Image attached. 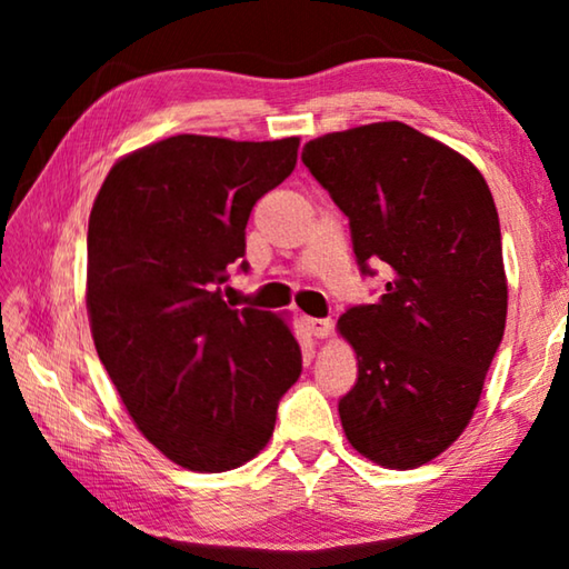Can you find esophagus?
<instances>
[{"mask_svg":"<svg viewBox=\"0 0 569 569\" xmlns=\"http://www.w3.org/2000/svg\"><path fill=\"white\" fill-rule=\"evenodd\" d=\"M303 326L308 336H313V339H326V336H331V329H333V323L326 319H306Z\"/></svg>","mask_w":569,"mask_h":569,"instance_id":"esophagus-1","label":"esophagus"}]
</instances>
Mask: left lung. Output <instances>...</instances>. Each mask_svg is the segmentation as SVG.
Listing matches in <instances>:
<instances>
[{
	"mask_svg": "<svg viewBox=\"0 0 569 569\" xmlns=\"http://www.w3.org/2000/svg\"><path fill=\"white\" fill-rule=\"evenodd\" d=\"M301 160L349 218L361 273L391 271L377 303L339 319L359 361L339 401L346 439L381 467L427 465L467 429L505 336L492 192L465 156L397 120L323 134Z\"/></svg>",
	"mask_w": 569,
	"mask_h": 569,
	"instance_id": "obj_1",
	"label": "left lung"
}]
</instances>
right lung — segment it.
<instances>
[{
	"mask_svg": "<svg viewBox=\"0 0 569 569\" xmlns=\"http://www.w3.org/2000/svg\"><path fill=\"white\" fill-rule=\"evenodd\" d=\"M298 138L176 134L114 162L88 228L94 349L152 447L190 471L246 465L301 377L281 316L230 308L256 200L291 176Z\"/></svg>",
	"mask_w": 569,
	"mask_h": 569,
	"instance_id": "right-lung-1",
	"label": "right lung"
}]
</instances>
